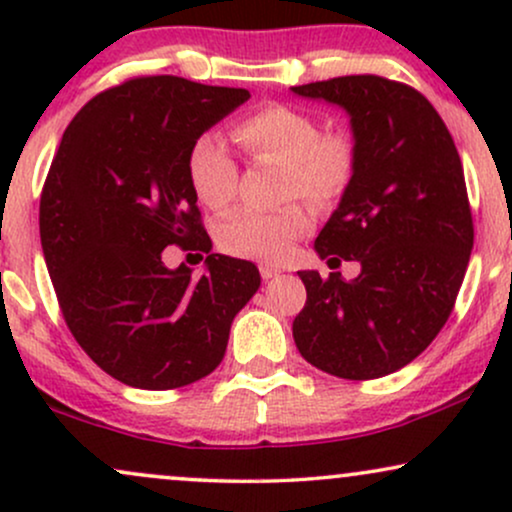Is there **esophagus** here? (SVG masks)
Segmentation results:
<instances>
[{"instance_id": "1", "label": "esophagus", "mask_w": 512, "mask_h": 512, "mask_svg": "<svg viewBox=\"0 0 512 512\" xmlns=\"http://www.w3.org/2000/svg\"><path fill=\"white\" fill-rule=\"evenodd\" d=\"M260 274H262L264 281H269V279H274V276L281 274V267H276V264H269V262H262L260 264Z\"/></svg>"}]
</instances>
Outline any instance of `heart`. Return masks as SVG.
I'll list each match as a JSON object with an SVG mask.
<instances>
[{"instance_id":"heart-1","label":"heart","mask_w":512,"mask_h":512,"mask_svg":"<svg viewBox=\"0 0 512 512\" xmlns=\"http://www.w3.org/2000/svg\"><path fill=\"white\" fill-rule=\"evenodd\" d=\"M233 137L255 156L284 163V192L315 204L344 195L356 173V146L342 132H325L315 115L293 105H264L233 125ZM187 178L199 202L223 209L236 195L238 168L216 134H199L187 154ZM310 211L289 204L276 211L238 209L219 226V245L252 260H281L310 228Z\"/></svg>"}]
</instances>
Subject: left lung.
Segmentation results:
<instances>
[{
  "label": "left lung",
  "mask_w": 512,
  "mask_h": 512,
  "mask_svg": "<svg viewBox=\"0 0 512 512\" xmlns=\"http://www.w3.org/2000/svg\"><path fill=\"white\" fill-rule=\"evenodd\" d=\"M291 91L349 115L356 173L315 252L361 264L351 281L298 272L308 301L293 342L337 378H383L436 339L467 272L474 228L460 154L436 108L397 81L358 74Z\"/></svg>",
  "instance_id": "obj_1"
}]
</instances>
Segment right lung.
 Segmentation results:
<instances>
[{
	"mask_svg": "<svg viewBox=\"0 0 512 512\" xmlns=\"http://www.w3.org/2000/svg\"><path fill=\"white\" fill-rule=\"evenodd\" d=\"M248 98L146 76L88 101L64 129L40 197V245L74 339L129 387L173 390L209 375L260 289L255 264L211 252L187 178L192 142ZM168 244L207 251L203 276L166 268Z\"/></svg>",
	"mask_w": 512,
	"mask_h": 512,
	"instance_id": "obj_1",
	"label": "right lung"
}]
</instances>
